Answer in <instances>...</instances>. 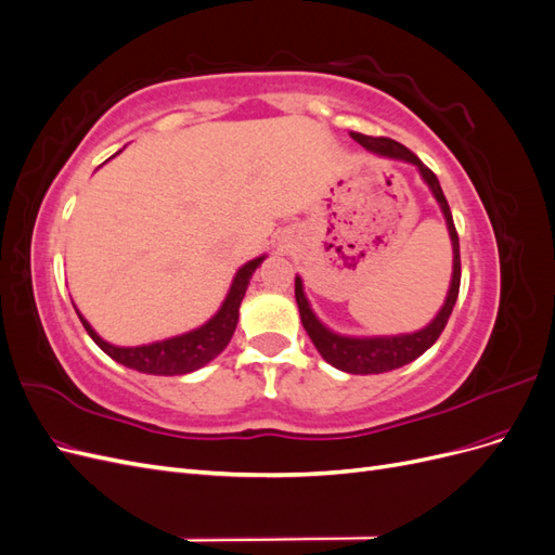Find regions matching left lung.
Listing matches in <instances>:
<instances>
[{"mask_svg": "<svg viewBox=\"0 0 555 555\" xmlns=\"http://www.w3.org/2000/svg\"><path fill=\"white\" fill-rule=\"evenodd\" d=\"M351 139L361 143L367 153L379 155V157H389V159H400L414 164L418 173H422L424 182L430 188L435 201H438L442 215L447 220L449 229V238H451V249H453V271H451V284L444 298V306L440 312L435 314L433 322L424 326L422 331L414 333H402V335H375V338H351V335H340L326 328L322 322H319L317 314L312 312L306 292H304V280L296 275V304L300 312V322H304V328L308 331L312 345L317 347L319 354L326 363H331L338 371L351 373V375H377V373H389L396 371V367H402L405 363L414 361L424 354L426 349L435 345V340L440 338V333L444 331L451 310L456 306L459 289H461V247H459V233L456 227H453V217L449 210V204L444 198V192L440 188V180L435 176L428 166L418 159L412 150L405 145H400L393 139H384V137H365V133L351 131Z\"/></svg>", "mask_w": 555, "mask_h": 555, "instance_id": "8db88e82", "label": "left lung"}]
</instances>
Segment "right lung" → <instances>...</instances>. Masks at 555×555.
<instances>
[{
	"mask_svg": "<svg viewBox=\"0 0 555 555\" xmlns=\"http://www.w3.org/2000/svg\"><path fill=\"white\" fill-rule=\"evenodd\" d=\"M266 255L247 261L245 266L238 268L236 278L231 282V289L224 298L222 308L217 310L204 326H198L194 331H188L182 335H173V338L157 340L150 345H139V347H117L106 343L102 335H99L90 324L88 319L82 317L78 310V319L90 333V338L102 347L106 354L122 363L131 371L147 373V375H188L204 367L210 363L220 351L229 345L233 331H236L238 324V310L243 304V296L247 292V284L251 273L257 271ZM76 308V306H74Z\"/></svg>",
	"mask_w": 555,
	"mask_h": 555,
	"instance_id": "obj_1",
	"label": "right lung"
}]
</instances>
